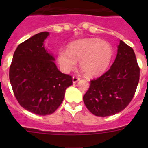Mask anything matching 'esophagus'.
Masks as SVG:
<instances>
[{"label": "esophagus", "instance_id": "esophagus-1", "mask_svg": "<svg viewBox=\"0 0 148 148\" xmlns=\"http://www.w3.org/2000/svg\"><path fill=\"white\" fill-rule=\"evenodd\" d=\"M80 80V78H78L77 76H73V83H77L78 81Z\"/></svg>", "mask_w": 148, "mask_h": 148}]
</instances>
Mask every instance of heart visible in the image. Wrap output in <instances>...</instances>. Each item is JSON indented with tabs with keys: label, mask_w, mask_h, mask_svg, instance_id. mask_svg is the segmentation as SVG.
Listing matches in <instances>:
<instances>
[{
	"label": "heart",
	"mask_w": 148,
	"mask_h": 148,
	"mask_svg": "<svg viewBox=\"0 0 148 148\" xmlns=\"http://www.w3.org/2000/svg\"><path fill=\"white\" fill-rule=\"evenodd\" d=\"M113 48L108 41L99 38H84L75 40L67 50L60 49L58 61L65 73L75 67L80 61V67L88 76H98L104 73L113 58Z\"/></svg>",
	"instance_id": "heart-1"
}]
</instances>
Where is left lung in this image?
Instances as JSON below:
<instances>
[{"label": "left lung", "instance_id": "8db88e82", "mask_svg": "<svg viewBox=\"0 0 148 148\" xmlns=\"http://www.w3.org/2000/svg\"><path fill=\"white\" fill-rule=\"evenodd\" d=\"M139 74L134 51L120 40L116 59L110 70L90 82V88L83 97L87 108L99 117L121 112L134 96Z\"/></svg>", "mask_w": 148, "mask_h": 148}]
</instances>
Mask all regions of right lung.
<instances>
[{
    "mask_svg": "<svg viewBox=\"0 0 148 148\" xmlns=\"http://www.w3.org/2000/svg\"><path fill=\"white\" fill-rule=\"evenodd\" d=\"M49 32L33 35L18 46L10 68V80L22 108L35 114L54 113L62 103L72 77L61 73L44 47Z\"/></svg>",
    "mask_w": 148,
    "mask_h": 148,
    "instance_id": "obj_1",
    "label": "right lung"
}]
</instances>
